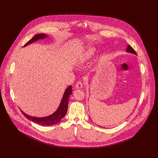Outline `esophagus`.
<instances>
[{
    "mask_svg": "<svg viewBox=\"0 0 158 158\" xmlns=\"http://www.w3.org/2000/svg\"><path fill=\"white\" fill-rule=\"evenodd\" d=\"M83 87H84L83 83L81 82H80V81L77 82L76 83V86H75V87H76V89H82Z\"/></svg>",
    "mask_w": 158,
    "mask_h": 158,
    "instance_id": "1",
    "label": "esophagus"
}]
</instances>
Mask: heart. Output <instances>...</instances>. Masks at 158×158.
<instances>
[{
  "mask_svg": "<svg viewBox=\"0 0 158 158\" xmlns=\"http://www.w3.org/2000/svg\"><path fill=\"white\" fill-rule=\"evenodd\" d=\"M96 52V49L94 48H87L82 54L81 57L80 58V60L82 62H84L90 59L94 56Z\"/></svg>",
  "mask_w": 158,
  "mask_h": 158,
  "instance_id": "heart-1",
  "label": "heart"
}]
</instances>
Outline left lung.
<instances>
[{
    "label": "left lung",
    "mask_w": 158,
    "mask_h": 158,
    "mask_svg": "<svg viewBox=\"0 0 158 158\" xmlns=\"http://www.w3.org/2000/svg\"><path fill=\"white\" fill-rule=\"evenodd\" d=\"M126 52H129V53H131V54H135V55H137L136 51H135L132 47H131L129 45L127 46V49H126ZM101 127V126H100Z\"/></svg>",
    "instance_id": "8db88e82"
}]
</instances>
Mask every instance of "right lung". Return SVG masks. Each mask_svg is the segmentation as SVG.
<instances>
[{"label": "right lung", "mask_w": 158, "mask_h": 158, "mask_svg": "<svg viewBox=\"0 0 158 158\" xmlns=\"http://www.w3.org/2000/svg\"><path fill=\"white\" fill-rule=\"evenodd\" d=\"M48 35L45 34H37L35 36H34L30 40H29L25 45L24 47H26L28 45L41 39H44L45 38H47ZM72 94V86L70 85L67 87L65 90V92L63 94L62 98L61 99L60 103L57 108V109L54 112L53 114L42 118H37V117H34L29 116L27 114H26L24 112L22 111L21 109L22 113L24 115L26 118H27L28 119L32 121V122L37 123L39 125L42 126H52L57 123H58L66 114L67 111V107H68V102H69V98L70 96Z\"/></svg>", "instance_id": "obj_1"}]
</instances>
